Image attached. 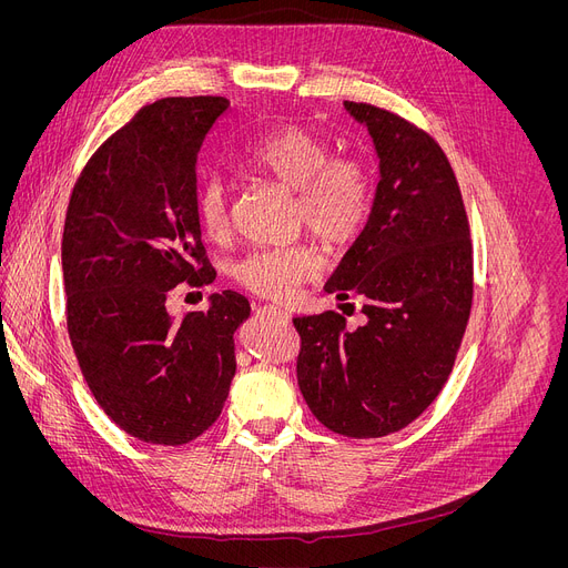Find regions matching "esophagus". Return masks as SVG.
Masks as SVG:
<instances>
[{"mask_svg":"<svg viewBox=\"0 0 568 568\" xmlns=\"http://www.w3.org/2000/svg\"><path fill=\"white\" fill-rule=\"evenodd\" d=\"M262 311H264V313H272V315H278V317H283V320H290V313L283 311V308H278V306H274V304L262 306Z\"/></svg>","mask_w":568,"mask_h":568,"instance_id":"esophagus-1","label":"esophagus"}]
</instances>
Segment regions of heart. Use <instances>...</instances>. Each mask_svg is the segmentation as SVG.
<instances>
[{
  "label": "heart",
  "instance_id": "obj_1",
  "mask_svg": "<svg viewBox=\"0 0 568 568\" xmlns=\"http://www.w3.org/2000/svg\"><path fill=\"white\" fill-rule=\"evenodd\" d=\"M239 165L294 191L296 219L332 246H347L373 214L375 186L368 165L300 126H281L239 154ZM202 232L225 242L232 232V197L221 176H206L195 195ZM322 257L313 244L253 248L232 266L234 281L257 296L285 302L296 287L317 278Z\"/></svg>",
  "mask_w": 568,
  "mask_h": 568
}]
</instances>
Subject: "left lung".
Returning <instances> with one entry per match:
<instances>
[{
    "instance_id": "8db88e82",
    "label": "left lung",
    "mask_w": 568,
    "mask_h": 568,
    "mask_svg": "<svg viewBox=\"0 0 568 568\" xmlns=\"http://www.w3.org/2000/svg\"><path fill=\"white\" fill-rule=\"evenodd\" d=\"M368 126L379 184L364 232L324 285L364 300L366 324L341 313L294 317L296 382L329 430L368 439L409 426L452 375L471 311L474 268L465 202L442 146L371 103L345 101Z\"/></svg>"
}]
</instances>
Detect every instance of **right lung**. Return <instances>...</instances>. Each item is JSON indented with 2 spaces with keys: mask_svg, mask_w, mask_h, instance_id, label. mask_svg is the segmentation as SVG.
Wrapping results in <instances>:
<instances>
[{
  "mask_svg": "<svg viewBox=\"0 0 568 568\" xmlns=\"http://www.w3.org/2000/svg\"><path fill=\"white\" fill-rule=\"evenodd\" d=\"M227 108L223 97L144 105L87 161L67 209L73 352L103 412L146 444H186L219 419L236 371L232 336L251 315L232 290L182 320L165 308L179 283L216 278L195 212L197 156Z\"/></svg>",
  "mask_w": 568,
  "mask_h": 568,
  "instance_id": "1",
  "label": "right lung"
}]
</instances>
